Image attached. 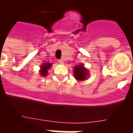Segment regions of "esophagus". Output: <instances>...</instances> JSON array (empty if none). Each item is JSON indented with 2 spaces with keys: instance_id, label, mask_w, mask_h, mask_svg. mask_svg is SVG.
I'll use <instances>...</instances> for the list:
<instances>
[{
  "instance_id": "obj_1",
  "label": "esophagus",
  "mask_w": 133,
  "mask_h": 133,
  "mask_svg": "<svg viewBox=\"0 0 133 133\" xmlns=\"http://www.w3.org/2000/svg\"><path fill=\"white\" fill-rule=\"evenodd\" d=\"M58 62H59V64H64V61L62 59H59V60H58Z\"/></svg>"
}]
</instances>
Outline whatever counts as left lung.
Instances as JSON below:
<instances>
[{"label":"left lung","mask_w":133,"mask_h":133,"mask_svg":"<svg viewBox=\"0 0 133 133\" xmlns=\"http://www.w3.org/2000/svg\"><path fill=\"white\" fill-rule=\"evenodd\" d=\"M74 74L75 78L78 81H83L87 80L89 75V72L87 69L84 67L83 64H78L74 66Z\"/></svg>","instance_id":"obj_1"}]
</instances>
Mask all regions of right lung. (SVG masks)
<instances>
[{"label":"right lung","instance_id":"right-lung-1","mask_svg":"<svg viewBox=\"0 0 133 133\" xmlns=\"http://www.w3.org/2000/svg\"><path fill=\"white\" fill-rule=\"evenodd\" d=\"M51 66H52V64L48 63V62H46V63L42 64V66H41V70L39 71L41 76H46L47 74H48V69L51 67Z\"/></svg>","mask_w":133,"mask_h":133}]
</instances>
